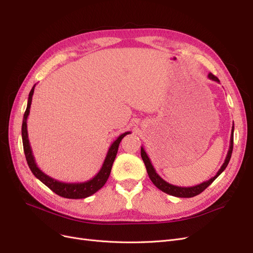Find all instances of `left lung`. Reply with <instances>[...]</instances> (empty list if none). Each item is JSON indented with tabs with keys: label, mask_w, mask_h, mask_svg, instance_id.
<instances>
[{
	"label": "left lung",
	"mask_w": 253,
	"mask_h": 253,
	"mask_svg": "<svg viewBox=\"0 0 253 253\" xmlns=\"http://www.w3.org/2000/svg\"><path fill=\"white\" fill-rule=\"evenodd\" d=\"M209 79L213 80V81H216V82H219L218 78L215 77L213 74H209L208 75ZM233 132H234V125L232 126V131H231V137H230V145H229V150H228V153H227V156H226V159L225 162L223 164V166L220 167V169L217 171V173L213 176L212 178H210L209 180L207 181H204L202 183H200V185H196V186H193V187H178V186H174V185H171V183L167 182L165 179H163L160 176L158 175V173L156 172V170L154 169V167H153L151 160L148 156L147 153H145L143 147H141V158L143 160L144 163V166L145 168H147V172H148V175L150 179L152 180V182L154 183V185L159 189L162 190L163 192L167 193V194H170L172 196H176V197H186V198H189V197H193V196H196L198 194H201L203 191L205 189L208 188L211 183L215 180L218 176L224 172V170L227 168L229 162H230V158H231V155H232V150H233Z\"/></svg>",
	"instance_id": "8db88e82"
}]
</instances>
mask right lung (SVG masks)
<instances>
[{
    "mask_svg": "<svg viewBox=\"0 0 253 253\" xmlns=\"http://www.w3.org/2000/svg\"><path fill=\"white\" fill-rule=\"evenodd\" d=\"M36 84L33 86L32 90H30L29 96H28V101H27V108L24 113V117H23V124H22V140H23V148H24L25 157L27 160V164L30 171L36 177L42 181L45 186H47L52 192L56 194L65 197V198H73V200H79V198H85L90 195L96 193L98 190H100L104 183L108 180L109 176L111 174L112 166L115 160V157L117 155L119 143L122 140V138L127 134H131V132H126L121 134L118 138L115 140L108 151V154L105 156V159L103 162V165L101 167L100 171H99L93 178L88 179L83 182H63L59 181L55 178L50 177L47 174L42 172L39 167L37 166L36 160L33 154L32 147H30L29 139H28V132H27V118L30 112V105H32L33 100V95L35 90Z\"/></svg>",
    "mask_w": 253,
    "mask_h": 253,
    "instance_id": "right-lung-1",
    "label": "right lung"
}]
</instances>
